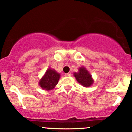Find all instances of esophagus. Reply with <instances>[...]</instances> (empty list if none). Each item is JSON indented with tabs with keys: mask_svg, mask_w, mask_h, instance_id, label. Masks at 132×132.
Listing matches in <instances>:
<instances>
[{
	"mask_svg": "<svg viewBox=\"0 0 132 132\" xmlns=\"http://www.w3.org/2000/svg\"><path fill=\"white\" fill-rule=\"evenodd\" d=\"M64 75L66 76V77H70V76H71V73H65Z\"/></svg>",
	"mask_w": 132,
	"mask_h": 132,
	"instance_id": "1",
	"label": "esophagus"
}]
</instances>
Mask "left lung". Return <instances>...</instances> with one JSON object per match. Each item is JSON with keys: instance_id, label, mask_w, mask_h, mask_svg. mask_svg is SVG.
<instances>
[{"instance_id": "left-lung-1", "label": "left lung", "mask_w": 132, "mask_h": 132, "mask_svg": "<svg viewBox=\"0 0 132 132\" xmlns=\"http://www.w3.org/2000/svg\"><path fill=\"white\" fill-rule=\"evenodd\" d=\"M74 77L79 84L85 87H89L93 85L94 80L88 70L84 66L78 68V72L73 73Z\"/></svg>"}]
</instances>
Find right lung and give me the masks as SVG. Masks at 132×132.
<instances>
[{
	"mask_svg": "<svg viewBox=\"0 0 132 132\" xmlns=\"http://www.w3.org/2000/svg\"><path fill=\"white\" fill-rule=\"evenodd\" d=\"M61 75L55 70L48 68L42 78L39 80V86L45 91L52 90L57 84Z\"/></svg>",
	"mask_w": 132,
	"mask_h": 132,
	"instance_id": "add662e5",
	"label": "right lung"
}]
</instances>
